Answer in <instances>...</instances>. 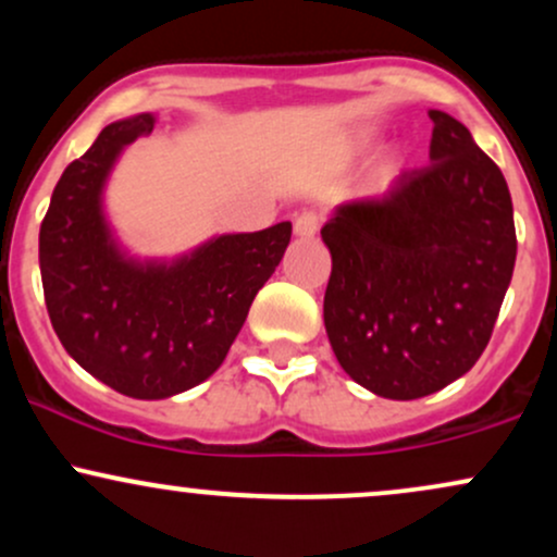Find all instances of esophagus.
Masks as SVG:
<instances>
[{
    "label": "esophagus",
    "mask_w": 557,
    "mask_h": 557,
    "mask_svg": "<svg viewBox=\"0 0 557 557\" xmlns=\"http://www.w3.org/2000/svg\"><path fill=\"white\" fill-rule=\"evenodd\" d=\"M319 222H322V216L317 212H300L296 216V222H293V233H296L298 238H314Z\"/></svg>",
    "instance_id": "1"
}]
</instances>
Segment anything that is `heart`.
Returning <instances> with one entry per match:
<instances>
[{"instance_id":"1","label":"heart","mask_w":557,"mask_h":557,"mask_svg":"<svg viewBox=\"0 0 557 557\" xmlns=\"http://www.w3.org/2000/svg\"><path fill=\"white\" fill-rule=\"evenodd\" d=\"M406 164H408V157L398 154V159H395V170H406Z\"/></svg>"}]
</instances>
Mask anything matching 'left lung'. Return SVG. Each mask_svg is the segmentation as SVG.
Masks as SVG:
<instances>
[{"label":"left lung","mask_w":557,"mask_h":557,"mask_svg":"<svg viewBox=\"0 0 557 557\" xmlns=\"http://www.w3.org/2000/svg\"><path fill=\"white\" fill-rule=\"evenodd\" d=\"M430 120V168L341 203L322 227L330 345L350 380L389 400L424 398L474 367L516 264L500 168L456 117Z\"/></svg>","instance_id":"1"}]
</instances>
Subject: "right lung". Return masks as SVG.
Returning <instances> with one entry per match:
<instances>
[{"instance_id": "1", "label": "right lung", "mask_w": 557, "mask_h": 557, "mask_svg": "<svg viewBox=\"0 0 557 557\" xmlns=\"http://www.w3.org/2000/svg\"><path fill=\"white\" fill-rule=\"evenodd\" d=\"M154 114L107 125L67 164L38 233L44 300L75 361L127 398L162 400L225 361L257 293L290 243V222L230 233L172 261L123 251L104 216L107 177Z\"/></svg>"}]
</instances>
